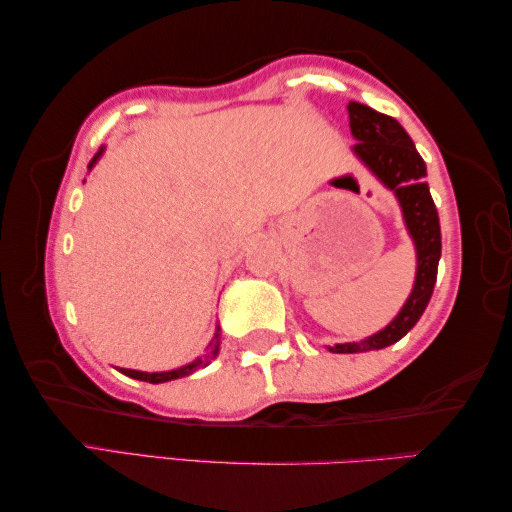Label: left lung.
Returning a JSON list of instances; mask_svg holds the SVG:
<instances>
[{
	"mask_svg": "<svg viewBox=\"0 0 512 512\" xmlns=\"http://www.w3.org/2000/svg\"><path fill=\"white\" fill-rule=\"evenodd\" d=\"M349 127L358 140L354 152L399 199L406 226L417 247V276L415 288L395 320L370 338L329 347L333 354L383 349L404 338L429 306L442 254L438 211H435L429 183L424 181L426 165L404 127L395 117L356 102L349 104Z\"/></svg>",
	"mask_w": 512,
	"mask_h": 512,
	"instance_id": "left-lung-1",
	"label": "left lung"
}]
</instances>
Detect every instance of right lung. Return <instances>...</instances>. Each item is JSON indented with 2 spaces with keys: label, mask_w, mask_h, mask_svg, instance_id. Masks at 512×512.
Listing matches in <instances>:
<instances>
[{
  "label": "right lung",
  "mask_w": 512,
  "mask_h": 512,
  "mask_svg": "<svg viewBox=\"0 0 512 512\" xmlns=\"http://www.w3.org/2000/svg\"><path fill=\"white\" fill-rule=\"evenodd\" d=\"M99 156V154H97ZM97 156L92 158L90 161V165L97 161ZM217 349H220V329H217V333H215V338L211 340V345H208V356L206 358H197V360H192L190 365H186V367H179V370H172V372H154V374H149V372H136V370H120L122 374H127V376H131V379H138V381H147V383H165V381H172V379H181V376H188V374H192V372H197L199 367H204L208 360H211L215 354H217Z\"/></svg>",
  "instance_id": "1"
}]
</instances>
